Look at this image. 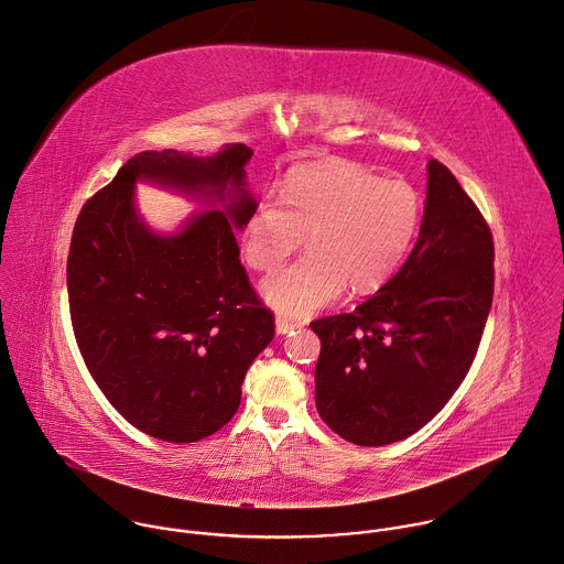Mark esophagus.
I'll list each match as a JSON object with an SVG mask.
<instances>
[{
    "label": "esophagus",
    "instance_id": "34e87169",
    "mask_svg": "<svg viewBox=\"0 0 564 564\" xmlns=\"http://www.w3.org/2000/svg\"><path fill=\"white\" fill-rule=\"evenodd\" d=\"M295 328H300V324H295V322H291V319H286V317H278V319H275V330H278V335L293 333Z\"/></svg>",
    "mask_w": 564,
    "mask_h": 564
}]
</instances>
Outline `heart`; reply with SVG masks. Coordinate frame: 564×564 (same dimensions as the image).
Masks as SVG:
<instances>
[{
  "label": "heart",
  "instance_id": "b5f03b06",
  "mask_svg": "<svg viewBox=\"0 0 564 564\" xmlns=\"http://www.w3.org/2000/svg\"><path fill=\"white\" fill-rule=\"evenodd\" d=\"M423 203L399 178H381L352 163H315L289 174L280 200L262 198L242 225V253L258 271L278 269L300 249L308 253L262 284L282 315L308 317L352 293L381 289L405 260Z\"/></svg>",
  "mask_w": 564,
  "mask_h": 564
}]
</instances>
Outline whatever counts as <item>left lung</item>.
<instances>
[{
	"instance_id": "1",
	"label": "left lung",
	"mask_w": 564,
	"mask_h": 564,
	"mask_svg": "<svg viewBox=\"0 0 564 564\" xmlns=\"http://www.w3.org/2000/svg\"><path fill=\"white\" fill-rule=\"evenodd\" d=\"M491 297V231L454 174L432 159L421 231L403 267L352 313L311 324L322 341V421L366 447L421 430L465 379Z\"/></svg>"
}]
</instances>
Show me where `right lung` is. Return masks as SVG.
Instances as JSON below:
<instances>
[{
    "mask_svg": "<svg viewBox=\"0 0 564 564\" xmlns=\"http://www.w3.org/2000/svg\"><path fill=\"white\" fill-rule=\"evenodd\" d=\"M251 156L242 143L214 156L141 152L84 205L73 231L68 300L84 361L117 412L161 441L218 432L275 333L236 242L258 205L245 172ZM139 180L210 209L159 235L135 209Z\"/></svg>",
    "mask_w": 564,
    "mask_h": 564,
    "instance_id": "1",
    "label": "right lung"
}]
</instances>
